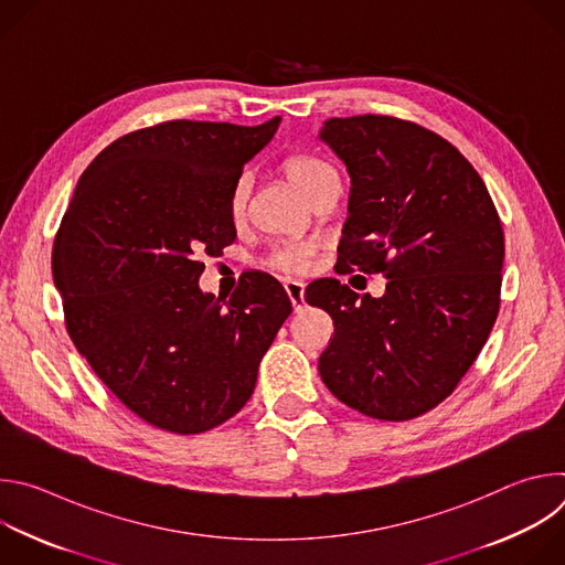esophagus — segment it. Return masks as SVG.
I'll return each instance as SVG.
<instances>
[{
    "label": "esophagus",
    "mask_w": 565,
    "mask_h": 565,
    "mask_svg": "<svg viewBox=\"0 0 565 565\" xmlns=\"http://www.w3.org/2000/svg\"><path fill=\"white\" fill-rule=\"evenodd\" d=\"M284 288H286V295H288V299L292 303V310L299 312L303 308V284L295 281V279H288L284 284Z\"/></svg>",
    "instance_id": "obj_1"
}]
</instances>
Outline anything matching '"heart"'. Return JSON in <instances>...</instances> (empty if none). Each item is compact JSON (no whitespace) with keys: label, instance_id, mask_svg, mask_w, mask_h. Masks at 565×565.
Returning a JSON list of instances; mask_svg holds the SVG:
<instances>
[{"label":"heart","instance_id":"1","mask_svg":"<svg viewBox=\"0 0 565 565\" xmlns=\"http://www.w3.org/2000/svg\"><path fill=\"white\" fill-rule=\"evenodd\" d=\"M284 174L308 203L324 188L338 185V172L333 170V166L327 163L324 158H317L310 153L290 156L284 163ZM246 210H248V183L238 181L230 194V214L234 221H241L246 216ZM310 255H312L310 244L292 246V248L279 250L273 257V266L286 273H303L310 266Z\"/></svg>","mask_w":565,"mask_h":565}]
</instances>
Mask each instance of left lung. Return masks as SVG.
Instances as JSON below:
<instances>
[{
	"label": "left lung",
	"instance_id": "1",
	"mask_svg": "<svg viewBox=\"0 0 565 565\" xmlns=\"http://www.w3.org/2000/svg\"><path fill=\"white\" fill-rule=\"evenodd\" d=\"M351 177L338 268L382 273V297L317 279L306 301L333 317L319 375L351 409L412 420L456 388L499 315L503 227L467 158L438 134L388 116L319 129Z\"/></svg>",
	"mask_w": 565,
	"mask_h": 565
}]
</instances>
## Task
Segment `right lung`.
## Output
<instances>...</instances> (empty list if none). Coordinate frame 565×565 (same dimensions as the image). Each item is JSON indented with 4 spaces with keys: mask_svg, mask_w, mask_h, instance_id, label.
I'll return each instance as SVG.
<instances>
[{
    "mask_svg": "<svg viewBox=\"0 0 565 565\" xmlns=\"http://www.w3.org/2000/svg\"><path fill=\"white\" fill-rule=\"evenodd\" d=\"M279 122L172 120L127 134L79 177L57 230L53 281L75 349L158 429L203 434L244 409L292 310L264 273L230 299L199 286V257L236 236L232 188Z\"/></svg>",
    "mask_w": 565,
    "mask_h": 565,
    "instance_id": "1",
    "label": "right lung"
}]
</instances>
